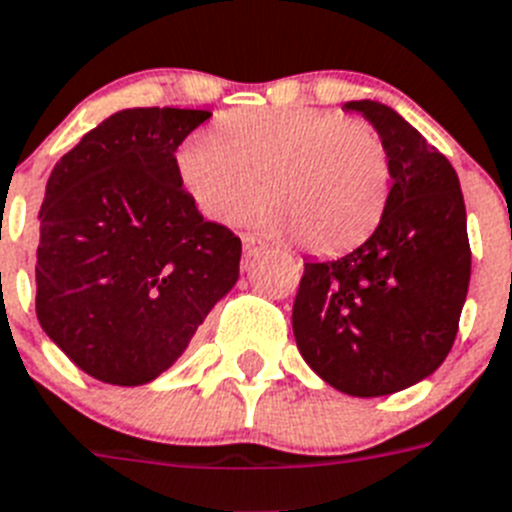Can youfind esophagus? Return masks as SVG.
<instances>
[{
    "label": "esophagus",
    "mask_w": 512,
    "mask_h": 512,
    "mask_svg": "<svg viewBox=\"0 0 512 512\" xmlns=\"http://www.w3.org/2000/svg\"><path fill=\"white\" fill-rule=\"evenodd\" d=\"M242 244H244V257H255L260 249H265V242H260V239L252 234H244Z\"/></svg>",
    "instance_id": "34e87169"
}]
</instances>
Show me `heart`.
Returning <instances> with one entry per match:
<instances>
[{
  "label": "heart",
  "instance_id": "1",
  "mask_svg": "<svg viewBox=\"0 0 512 512\" xmlns=\"http://www.w3.org/2000/svg\"><path fill=\"white\" fill-rule=\"evenodd\" d=\"M179 179L213 221H229L249 197L244 221L270 236H299L315 255H338L372 234L390 192L388 148L369 124L338 111L239 109L216 135L179 150Z\"/></svg>",
  "mask_w": 512,
  "mask_h": 512
}]
</instances>
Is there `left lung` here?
<instances>
[{"label":"left lung","mask_w":512,"mask_h":512,"mask_svg":"<svg viewBox=\"0 0 512 512\" xmlns=\"http://www.w3.org/2000/svg\"><path fill=\"white\" fill-rule=\"evenodd\" d=\"M388 148L393 187L375 234L328 263H304L291 325L304 362L341 393L375 398L445 362L471 278L458 174L401 114L349 101Z\"/></svg>","instance_id":"left-lung-1"}]
</instances>
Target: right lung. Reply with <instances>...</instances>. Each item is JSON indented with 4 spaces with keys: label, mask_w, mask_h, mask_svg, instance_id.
Segmentation results:
<instances>
[{
    "label": "right lung",
    "mask_w": 512,
    "mask_h": 512,
    "mask_svg": "<svg viewBox=\"0 0 512 512\" xmlns=\"http://www.w3.org/2000/svg\"><path fill=\"white\" fill-rule=\"evenodd\" d=\"M200 109H124L64 153L38 213L36 317L77 369L143 385L239 278L242 239L205 221L176 148Z\"/></svg>",
    "instance_id": "right-lung-1"
}]
</instances>
